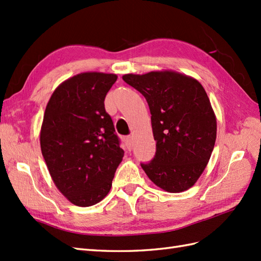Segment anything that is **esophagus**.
<instances>
[{
    "label": "esophagus",
    "instance_id": "34e87169",
    "mask_svg": "<svg viewBox=\"0 0 261 261\" xmlns=\"http://www.w3.org/2000/svg\"><path fill=\"white\" fill-rule=\"evenodd\" d=\"M124 142H125V146L127 147L129 150H131L132 147H134V138L131 136H127L124 138Z\"/></svg>",
    "mask_w": 261,
    "mask_h": 261
}]
</instances>
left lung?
<instances>
[{
    "instance_id": "1",
    "label": "left lung",
    "mask_w": 261,
    "mask_h": 261,
    "mask_svg": "<svg viewBox=\"0 0 261 261\" xmlns=\"http://www.w3.org/2000/svg\"><path fill=\"white\" fill-rule=\"evenodd\" d=\"M151 113L156 153L141 167L154 184L170 193L186 191L202 175L213 151L216 119L199 83L176 71L124 75Z\"/></svg>"
}]
</instances>
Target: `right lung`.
I'll return each mask as SVG.
<instances>
[{"mask_svg": "<svg viewBox=\"0 0 261 261\" xmlns=\"http://www.w3.org/2000/svg\"><path fill=\"white\" fill-rule=\"evenodd\" d=\"M118 76L82 73L60 84L43 115L40 146L58 190L79 206L101 202L124 151L104 99Z\"/></svg>", "mask_w": 261, "mask_h": 261, "instance_id": "add662e5", "label": "right lung"}]
</instances>
